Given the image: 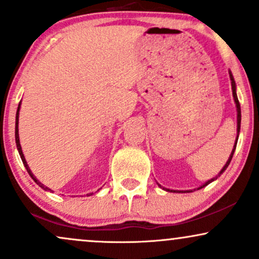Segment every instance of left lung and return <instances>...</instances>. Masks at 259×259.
Masks as SVG:
<instances>
[{
    "mask_svg": "<svg viewBox=\"0 0 259 259\" xmlns=\"http://www.w3.org/2000/svg\"><path fill=\"white\" fill-rule=\"evenodd\" d=\"M229 78H231V82H232V91H233V98H234V102H235V107H237V139H235V143H234V148H233V150H232V152H231V155H229V158H228V161L226 162V164L223 165V168L221 169V171H220V173L216 175L215 178H212V179H210V180H207L205 184H203L202 186H199L197 188V190H200V188H203V187H205L206 185H209L210 183H212L213 180H216V179H218L220 175H221L223 171L226 170V169L228 168V165H229V163H231V161H232V157H233V155H234V151H235V148H237V143H238V138H239V132H240V123H241V110H240V103H239V100H238V96H237V85H235V81H234V78H233V74H232V72L229 71ZM158 186L162 188V190H164V191H167V192H177V193H188V192H193L192 190H186V191H177V190H169V188H165V187H163V186H161V185L158 184Z\"/></svg>",
    "mask_w": 259,
    "mask_h": 259,
    "instance_id": "1",
    "label": "left lung"
}]
</instances>
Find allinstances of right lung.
Instances as JSON below:
<instances>
[{
  "instance_id": "1",
  "label": "right lung",
  "mask_w": 259,
  "mask_h": 259,
  "mask_svg": "<svg viewBox=\"0 0 259 259\" xmlns=\"http://www.w3.org/2000/svg\"><path fill=\"white\" fill-rule=\"evenodd\" d=\"M20 104H21V102L20 103H19V107H18V110H17V115H15V143H17V148H18V151H19V155H20V157H21V161H22V163H24V165H25V168H26V170H27V173L30 174V177L33 179V181L34 183H36L37 185H39V186L43 188V190H46V191H52L50 190V188H48L47 186H44L43 184L40 183L39 180H38V179L34 177L33 175V173H32L31 171V169H30V167H28V164H27V162H26V159H25V157H24V154H22V150H21V145H20V139H19V110H20ZM91 194H94V193H89L88 196H91Z\"/></svg>"
}]
</instances>
